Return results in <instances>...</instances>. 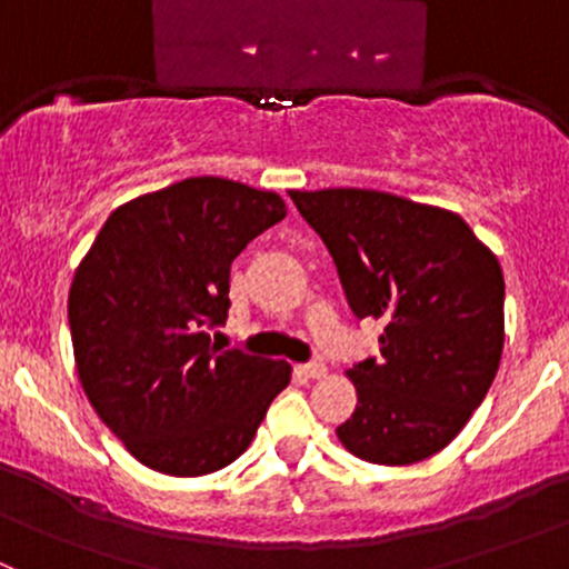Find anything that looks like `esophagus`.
Masks as SVG:
<instances>
[{
  "label": "esophagus",
  "mask_w": 569,
  "mask_h": 569,
  "mask_svg": "<svg viewBox=\"0 0 569 569\" xmlns=\"http://www.w3.org/2000/svg\"><path fill=\"white\" fill-rule=\"evenodd\" d=\"M300 371H302V375H306V377H311V380H321V377L327 375V366L319 363V360H313V363L300 366Z\"/></svg>",
  "instance_id": "1"
}]
</instances>
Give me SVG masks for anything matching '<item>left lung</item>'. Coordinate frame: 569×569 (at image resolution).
Returning a JSON list of instances; mask_svg holds the SVG:
<instances>
[{"instance_id":"8db88e82","label":"left lung","mask_w":569,"mask_h":569,"mask_svg":"<svg viewBox=\"0 0 569 569\" xmlns=\"http://www.w3.org/2000/svg\"><path fill=\"white\" fill-rule=\"evenodd\" d=\"M358 319H382L380 360L347 371L358 391L336 429L349 455L412 465L451 443L503 352V272L460 214L377 189H291Z\"/></svg>"}]
</instances>
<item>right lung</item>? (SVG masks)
Returning <instances> with one entry per match:
<instances>
[{
  "instance_id": "right-lung-1",
  "label": "right lung",
  "mask_w": 569,
  "mask_h": 569,
  "mask_svg": "<svg viewBox=\"0 0 569 569\" xmlns=\"http://www.w3.org/2000/svg\"><path fill=\"white\" fill-rule=\"evenodd\" d=\"M286 217L278 192L183 178L109 214L68 295L73 360L101 421L146 468L206 476L256 438L286 360L222 349L231 263Z\"/></svg>"
}]
</instances>
